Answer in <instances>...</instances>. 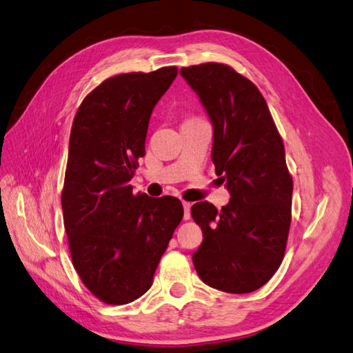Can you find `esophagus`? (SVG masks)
<instances>
[{"instance_id": "1", "label": "esophagus", "mask_w": 353, "mask_h": 353, "mask_svg": "<svg viewBox=\"0 0 353 353\" xmlns=\"http://www.w3.org/2000/svg\"><path fill=\"white\" fill-rule=\"evenodd\" d=\"M183 206H184V219L188 221L191 218V203L183 201Z\"/></svg>"}]
</instances>
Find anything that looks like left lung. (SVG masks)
I'll use <instances>...</instances> for the list:
<instances>
[{
    "mask_svg": "<svg viewBox=\"0 0 353 353\" xmlns=\"http://www.w3.org/2000/svg\"><path fill=\"white\" fill-rule=\"evenodd\" d=\"M179 73L209 116L212 162L231 196L221 210L206 200L191 208L203 230L194 268L216 290L250 293L271 280L284 258L293 194L284 144L248 78L219 63Z\"/></svg>",
    "mask_w": 353,
    "mask_h": 353,
    "instance_id": "left-lung-1",
    "label": "left lung"
}]
</instances>
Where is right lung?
<instances>
[{
	"label": "right lung",
	"instance_id": "1",
	"mask_svg": "<svg viewBox=\"0 0 353 353\" xmlns=\"http://www.w3.org/2000/svg\"><path fill=\"white\" fill-rule=\"evenodd\" d=\"M175 66L105 79L73 119L61 193L74 270L110 305L141 297L183 219L176 197L132 194L138 157L154 105L176 78Z\"/></svg>",
	"mask_w": 353,
	"mask_h": 353
}]
</instances>
